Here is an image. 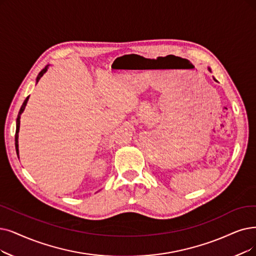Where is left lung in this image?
<instances>
[{
	"mask_svg": "<svg viewBox=\"0 0 256 256\" xmlns=\"http://www.w3.org/2000/svg\"><path fill=\"white\" fill-rule=\"evenodd\" d=\"M209 70H210V69H209ZM214 80H216V78H214Z\"/></svg>",
	"mask_w": 256,
	"mask_h": 256,
	"instance_id": "obj_1",
	"label": "left lung"
}]
</instances>
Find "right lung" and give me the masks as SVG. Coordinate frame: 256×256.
Returning <instances> with one entry per match:
<instances>
[{
	"mask_svg": "<svg viewBox=\"0 0 256 256\" xmlns=\"http://www.w3.org/2000/svg\"><path fill=\"white\" fill-rule=\"evenodd\" d=\"M46 71H47V66L38 74V78H36V83L40 80V78L43 76V74L46 72ZM28 98H29V96H27L26 100H24V103H23L21 109H20V112H18V118H16V138H14V140H16V153H18V130H20V118H21V114H22V112H23L24 109H25V106H26V104H27Z\"/></svg>",
	"mask_w": 256,
	"mask_h": 256,
	"instance_id": "add662e5",
	"label": "right lung"
}]
</instances>
